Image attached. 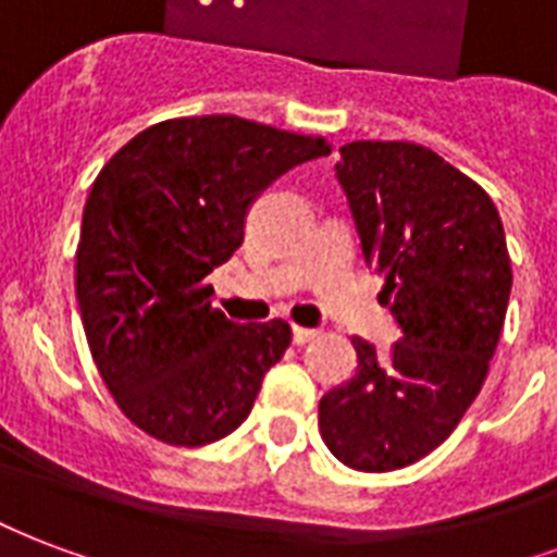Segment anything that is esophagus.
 I'll list each match as a JSON object with an SVG mask.
<instances>
[{
    "mask_svg": "<svg viewBox=\"0 0 557 557\" xmlns=\"http://www.w3.org/2000/svg\"><path fill=\"white\" fill-rule=\"evenodd\" d=\"M317 329H305V325H294V343H299V346H302V343H311L313 337H317Z\"/></svg>",
    "mask_w": 557,
    "mask_h": 557,
    "instance_id": "esophagus-1",
    "label": "esophagus"
}]
</instances>
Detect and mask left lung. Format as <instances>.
Instances as JSON below:
<instances>
[{
	"instance_id": "obj_1",
	"label": "left lung",
	"mask_w": 557,
	"mask_h": 557,
	"mask_svg": "<svg viewBox=\"0 0 557 557\" xmlns=\"http://www.w3.org/2000/svg\"><path fill=\"white\" fill-rule=\"evenodd\" d=\"M334 170L403 337L387 358L352 337L358 373L320 399V434L346 467L391 472L437 449L482 391L511 258L491 196L425 146L355 140Z\"/></svg>"
}]
</instances>
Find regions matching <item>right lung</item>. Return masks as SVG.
<instances>
[{
    "label": "right lung",
    "mask_w": 557,
    "mask_h": 557,
    "mask_svg": "<svg viewBox=\"0 0 557 557\" xmlns=\"http://www.w3.org/2000/svg\"><path fill=\"white\" fill-rule=\"evenodd\" d=\"M323 137L244 116L149 125L96 175L75 249V296L96 370L137 429L205 446L249 417L290 325L232 323L205 275L244 244L249 205Z\"/></svg>",
    "instance_id": "1"
}]
</instances>
